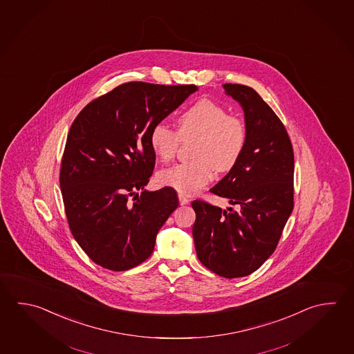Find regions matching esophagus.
Instances as JSON below:
<instances>
[{"instance_id":"obj_1","label":"esophagus","mask_w":354,"mask_h":354,"mask_svg":"<svg viewBox=\"0 0 354 354\" xmlns=\"http://www.w3.org/2000/svg\"><path fill=\"white\" fill-rule=\"evenodd\" d=\"M179 203H180V205H187V204H189V199L187 196H184L183 194H179Z\"/></svg>"}]
</instances>
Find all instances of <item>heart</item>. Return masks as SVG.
I'll use <instances>...</instances> for the list:
<instances>
[{"label": "heart", "instance_id": "1", "mask_svg": "<svg viewBox=\"0 0 354 354\" xmlns=\"http://www.w3.org/2000/svg\"><path fill=\"white\" fill-rule=\"evenodd\" d=\"M176 133L158 122L149 133V144L161 161L171 160L179 138L195 135V159L164 169L159 174L161 184L179 193L194 194L213 179L215 167L227 171L238 162L247 144V127L238 116L227 115L221 104L201 99L178 116Z\"/></svg>", "mask_w": 354, "mask_h": 354}]
</instances>
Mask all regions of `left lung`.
<instances>
[{"label": "left lung", "instance_id": "1", "mask_svg": "<svg viewBox=\"0 0 354 354\" xmlns=\"http://www.w3.org/2000/svg\"><path fill=\"white\" fill-rule=\"evenodd\" d=\"M223 87L244 111L247 144L210 192L236 210L194 201L193 238L199 261L232 279L259 269L278 245L293 212L294 153L286 127L259 93L239 84Z\"/></svg>", "mask_w": 354, "mask_h": 354}]
</instances>
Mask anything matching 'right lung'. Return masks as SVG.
<instances>
[{"label":"right lung","instance_id":"add662e5","mask_svg":"<svg viewBox=\"0 0 354 354\" xmlns=\"http://www.w3.org/2000/svg\"><path fill=\"white\" fill-rule=\"evenodd\" d=\"M196 90L127 82L87 104L73 122L61 193L75 241L100 267L122 272L147 261L179 205L173 187L144 190L155 167L149 133Z\"/></svg>","mask_w":354,"mask_h":354}]
</instances>
